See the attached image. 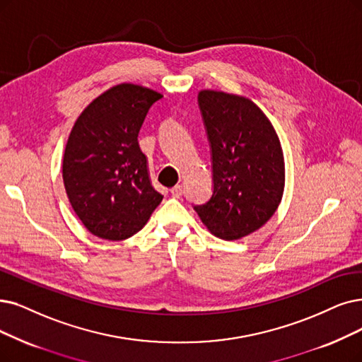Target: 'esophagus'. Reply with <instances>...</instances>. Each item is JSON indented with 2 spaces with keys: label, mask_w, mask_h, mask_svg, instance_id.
I'll return each mask as SVG.
<instances>
[{
  "label": "esophagus",
  "mask_w": 362,
  "mask_h": 362,
  "mask_svg": "<svg viewBox=\"0 0 362 362\" xmlns=\"http://www.w3.org/2000/svg\"><path fill=\"white\" fill-rule=\"evenodd\" d=\"M169 192H170V194L173 197H181L182 196V187L181 185H175V187H172Z\"/></svg>",
  "instance_id": "esophagus-1"
}]
</instances>
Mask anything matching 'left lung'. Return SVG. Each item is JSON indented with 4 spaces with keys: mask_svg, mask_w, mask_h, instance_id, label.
I'll use <instances>...</instances> for the list:
<instances>
[{
    "mask_svg": "<svg viewBox=\"0 0 362 362\" xmlns=\"http://www.w3.org/2000/svg\"><path fill=\"white\" fill-rule=\"evenodd\" d=\"M197 104L211 148L212 196L193 208L216 238L240 239L263 227L281 204V144L250 99L202 90Z\"/></svg>",
    "mask_w": 362,
    "mask_h": 362,
    "instance_id": "1",
    "label": "left lung"
}]
</instances>
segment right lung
<instances>
[{"label": "right lung", "mask_w": 362, "mask_h": 362, "mask_svg": "<svg viewBox=\"0 0 362 362\" xmlns=\"http://www.w3.org/2000/svg\"><path fill=\"white\" fill-rule=\"evenodd\" d=\"M163 96L119 84L96 98L77 119L64 156V184L72 209L92 235L134 236L160 204L148 178L138 134L148 110Z\"/></svg>", "instance_id": "add662e5"}]
</instances>
